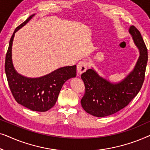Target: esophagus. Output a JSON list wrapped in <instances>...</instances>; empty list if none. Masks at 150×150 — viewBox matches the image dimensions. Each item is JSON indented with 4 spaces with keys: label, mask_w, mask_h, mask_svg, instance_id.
<instances>
[{
    "label": "esophagus",
    "mask_w": 150,
    "mask_h": 150,
    "mask_svg": "<svg viewBox=\"0 0 150 150\" xmlns=\"http://www.w3.org/2000/svg\"><path fill=\"white\" fill-rule=\"evenodd\" d=\"M88 67V63L85 61H81L77 65V71L79 74H81L82 73L85 72L87 70Z\"/></svg>",
    "instance_id": "1"
}]
</instances>
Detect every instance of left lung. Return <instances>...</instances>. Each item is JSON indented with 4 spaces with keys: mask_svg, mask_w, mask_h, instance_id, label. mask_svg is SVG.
<instances>
[{
    "mask_svg": "<svg viewBox=\"0 0 150 150\" xmlns=\"http://www.w3.org/2000/svg\"><path fill=\"white\" fill-rule=\"evenodd\" d=\"M128 31L139 49V57L134 69L124 79L111 83L98 74L93 67L82 74L85 93L81 105L91 115L103 117L115 113L128 105L141 89L147 63V50L136 27L130 26Z\"/></svg>",
    "mask_w": 150,
    "mask_h": 150,
    "instance_id": "8db88e82",
    "label": "left lung"
}]
</instances>
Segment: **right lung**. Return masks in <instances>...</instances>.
<instances>
[{
	"label": "right lung",
	"instance_id": "add662e5",
	"mask_svg": "<svg viewBox=\"0 0 150 150\" xmlns=\"http://www.w3.org/2000/svg\"><path fill=\"white\" fill-rule=\"evenodd\" d=\"M33 14L14 30L6 54L5 69L12 95L18 104L34 111L45 112L56 103L63 84L76 76V65L65 66L38 78H28L20 74L12 61V45L15 33L28 23Z\"/></svg>",
	"mask_w": 150,
	"mask_h": 150
}]
</instances>
